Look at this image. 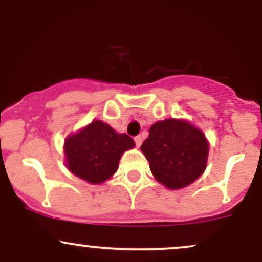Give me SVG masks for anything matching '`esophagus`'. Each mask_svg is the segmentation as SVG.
<instances>
[{"instance_id":"obj_1","label":"esophagus","mask_w":262,"mask_h":262,"mask_svg":"<svg viewBox=\"0 0 262 262\" xmlns=\"http://www.w3.org/2000/svg\"><path fill=\"white\" fill-rule=\"evenodd\" d=\"M134 141H135V145H137V148H139L141 145V143H143V139H141L140 135H138V137L134 138Z\"/></svg>"}]
</instances>
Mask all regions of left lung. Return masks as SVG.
<instances>
[{"instance_id":"obj_1","label":"left lung","mask_w":262,"mask_h":262,"mask_svg":"<svg viewBox=\"0 0 262 262\" xmlns=\"http://www.w3.org/2000/svg\"><path fill=\"white\" fill-rule=\"evenodd\" d=\"M140 149L156 181L179 189L202 175L209 146L200 129L187 121L170 118L150 127L148 139Z\"/></svg>"}]
</instances>
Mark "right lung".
I'll return each instance as SVG.
<instances>
[{"mask_svg": "<svg viewBox=\"0 0 262 262\" xmlns=\"http://www.w3.org/2000/svg\"><path fill=\"white\" fill-rule=\"evenodd\" d=\"M135 143L127 134L117 133L111 125L93 121L65 140L68 169L90 183H101L118 169L119 159Z\"/></svg>", "mask_w": 262, "mask_h": 262, "instance_id": "add662e5", "label": "right lung"}]
</instances>
